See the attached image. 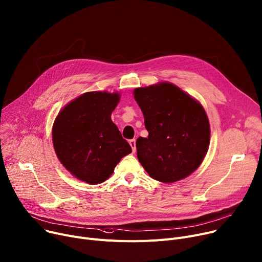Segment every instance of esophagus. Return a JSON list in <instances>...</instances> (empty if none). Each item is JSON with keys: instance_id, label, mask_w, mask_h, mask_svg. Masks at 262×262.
Masks as SVG:
<instances>
[{"instance_id": "obj_1", "label": "esophagus", "mask_w": 262, "mask_h": 262, "mask_svg": "<svg viewBox=\"0 0 262 262\" xmlns=\"http://www.w3.org/2000/svg\"><path fill=\"white\" fill-rule=\"evenodd\" d=\"M129 144H130L131 148H132V151L135 152L136 151V140L135 139H131L130 142H129Z\"/></svg>"}]
</instances>
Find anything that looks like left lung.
Returning <instances> with one entry per match:
<instances>
[{
    "label": "left lung",
    "instance_id": "1",
    "mask_svg": "<svg viewBox=\"0 0 262 262\" xmlns=\"http://www.w3.org/2000/svg\"><path fill=\"white\" fill-rule=\"evenodd\" d=\"M134 98L145 117L148 137L136 140L137 158L160 183L191 175L210 145V124L204 107L177 86L162 82L136 88Z\"/></svg>",
    "mask_w": 262,
    "mask_h": 262
}]
</instances>
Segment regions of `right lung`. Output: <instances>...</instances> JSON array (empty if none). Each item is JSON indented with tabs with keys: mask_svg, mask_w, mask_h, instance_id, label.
<instances>
[{
	"mask_svg": "<svg viewBox=\"0 0 262 262\" xmlns=\"http://www.w3.org/2000/svg\"><path fill=\"white\" fill-rule=\"evenodd\" d=\"M119 93L86 92L57 114L52 127L54 151L62 165L90 185L104 183L132 149L111 120Z\"/></svg>",
	"mask_w": 262,
	"mask_h": 262,
	"instance_id": "right-lung-1",
	"label": "right lung"
}]
</instances>
